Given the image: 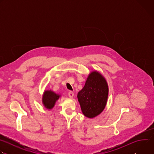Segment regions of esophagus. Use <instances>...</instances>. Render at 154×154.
<instances>
[{
    "label": "esophagus",
    "instance_id": "34e87169",
    "mask_svg": "<svg viewBox=\"0 0 154 154\" xmlns=\"http://www.w3.org/2000/svg\"><path fill=\"white\" fill-rule=\"evenodd\" d=\"M68 96H69V97L72 98V97H74V93H73V92H72V91H69V92L68 93Z\"/></svg>",
    "mask_w": 154,
    "mask_h": 154
}]
</instances>
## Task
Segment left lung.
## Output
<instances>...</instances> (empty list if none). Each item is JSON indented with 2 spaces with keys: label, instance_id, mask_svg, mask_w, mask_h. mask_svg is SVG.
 <instances>
[{
  "label": "left lung",
  "instance_id": "left-lung-1",
  "mask_svg": "<svg viewBox=\"0 0 154 154\" xmlns=\"http://www.w3.org/2000/svg\"><path fill=\"white\" fill-rule=\"evenodd\" d=\"M108 85L105 77L99 71H91L85 86L78 93L77 99L83 115L94 118L105 108L108 96Z\"/></svg>",
  "mask_w": 154,
  "mask_h": 154
}]
</instances>
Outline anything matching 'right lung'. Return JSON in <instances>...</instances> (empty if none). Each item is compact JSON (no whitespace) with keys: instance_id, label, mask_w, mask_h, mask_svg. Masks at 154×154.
<instances>
[{"instance_id":"obj_1","label":"right lung","mask_w":154,"mask_h":154,"mask_svg":"<svg viewBox=\"0 0 154 154\" xmlns=\"http://www.w3.org/2000/svg\"><path fill=\"white\" fill-rule=\"evenodd\" d=\"M61 96V94L56 93L51 90H45L42 96V103L43 106L48 109H52Z\"/></svg>"}]
</instances>
